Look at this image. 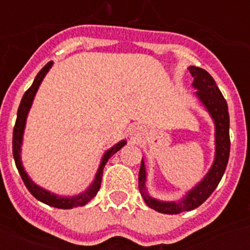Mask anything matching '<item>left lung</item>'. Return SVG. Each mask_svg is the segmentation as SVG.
Instances as JSON below:
<instances>
[{"label": "left lung", "instance_id": "left-lung-1", "mask_svg": "<svg viewBox=\"0 0 250 250\" xmlns=\"http://www.w3.org/2000/svg\"><path fill=\"white\" fill-rule=\"evenodd\" d=\"M189 71L193 75V87L196 90V99L202 103L207 112L210 115L215 127V154L210 169L208 170L204 178L190 190L187 191L179 200H160L151 196L146 188V167L144 159L141 160L139 171V189L141 196L147 207L163 214H179L182 211H190L211 195L215 188L222 180L230 151V138H229V112L227 101L223 98L219 87L216 86L213 77L205 70L196 66H189Z\"/></svg>", "mask_w": 250, "mask_h": 250}]
</instances>
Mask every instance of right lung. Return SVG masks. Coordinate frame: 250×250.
<instances>
[{
  "label": "right lung",
  "mask_w": 250,
  "mask_h": 250,
  "mask_svg": "<svg viewBox=\"0 0 250 250\" xmlns=\"http://www.w3.org/2000/svg\"><path fill=\"white\" fill-rule=\"evenodd\" d=\"M54 62L50 61L47 65H45L42 67V70L37 74V76L35 77L34 83L31 85L30 89L25 92L23 98H22L21 104L19 106V110H17V119L16 124H15V127H13V138H12V151H13V159H15V163H16L17 170H19L20 175H21L22 180L25 183L26 188L28 189L32 195L36 198L40 202L45 203V204L50 205V207L59 208V209H72V208L83 207V205L87 204L90 200L94 198L96 194H98L99 189H100L101 185V179H103V171L105 164L109 161V159L114 155L115 152H118L124 145L126 144V140L119 141L118 144H115L114 146H111L110 149H107L105 151V154L103 155L100 161V165H99V169L95 174V178L92 180V183L90 184V187L86 189V190L81 191L80 194L72 196H63V195H57L55 193H51L47 189H43L42 187L37 185L36 183L32 180V179L28 176L27 171L25 170L23 165H22L21 160V149H22V143H23V132H25L26 127V120H27V115L30 112L31 106L34 103V99L36 96V92L39 90L40 85L42 83V80L45 79L46 74L50 71V68L52 67Z\"/></svg>",
  "instance_id": "add662e5"
}]
</instances>
